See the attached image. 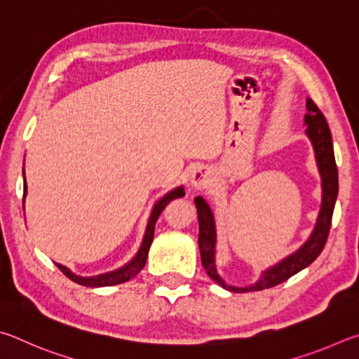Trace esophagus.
Returning a JSON list of instances; mask_svg holds the SVG:
<instances>
[{
  "instance_id": "34e87169",
  "label": "esophagus",
  "mask_w": 359,
  "mask_h": 359,
  "mask_svg": "<svg viewBox=\"0 0 359 359\" xmlns=\"http://www.w3.org/2000/svg\"><path fill=\"white\" fill-rule=\"evenodd\" d=\"M211 181H212L211 172L206 168H197L191 176V183L196 189H205V187H208L211 184Z\"/></svg>"
}]
</instances>
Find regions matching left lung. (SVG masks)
<instances>
[{"label":"left lung","instance_id":"obj_1","mask_svg":"<svg viewBox=\"0 0 359 359\" xmlns=\"http://www.w3.org/2000/svg\"><path fill=\"white\" fill-rule=\"evenodd\" d=\"M307 115H306V124H307V135H309L311 142L316 149V159L318 163L320 175H322V187H323V198H322V210L317 219V225L313 233L311 235L309 241H307L303 248L297 250L293 255L287 257L278 265L269 268L268 271L263 273L260 280L257 284L238 288L227 285L225 282L219 278L215 265V244H216V227H215V217L210 210L208 203L205 202L202 197L196 198L197 215H198V248H200V257H202V265L205 268L206 274L210 276L212 280H216L219 285L227 288L230 292H259L265 290V288H271L274 285H279L287 279H290L293 274L299 273L301 269L309 266L311 263L317 259L322 252L326 240H328L331 221H332V211H334V203L337 198V165L334 159V149H332V138L331 130L328 128V123L323 116V113L318 110V107L313 104L312 99H307Z\"/></svg>","mask_w":359,"mask_h":359}]
</instances>
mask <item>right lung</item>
Masks as SVG:
<instances>
[{
	"mask_svg": "<svg viewBox=\"0 0 359 359\" xmlns=\"http://www.w3.org/2000/svg\"><path fill=\"white\" fill-rule=\"evenodd\" d=\"M23 192L25 196H27V183L23 186ZM178 197H184V189L183 187H178V189L172 191L170 194H167L165 197L161 198L159 202L154 205L153 212H151V217H149V222H148V227H147V233H144L143 238V243L140 249H138L137 255L132 259L128 265L116 269V271H111V273H105V274H99V276H94V278H79V276L72 274L71 271L66 266L58 265L56 263V266L60 268V271L69 278L71 280H74L75 284L79 285H85V287H107V285H116V284H123V282L129 280L137 276L138 273L142 271L144 263H147V257H148V250L151 243H153V238H154V227H156V221L159 219L161 212L165 210V206L172 202V200L178 198Z\"/></svg>",
	"mask_w": 359,
	"mask_h": 359,
	"instance_id": "1",
	"label": "right lung"
}]
</instances>
